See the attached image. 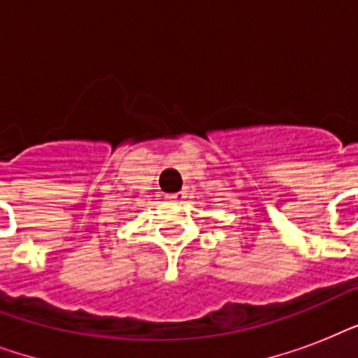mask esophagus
Returning <instances> with one entry per match:
<instances>
[{
	"label": "esophagus",
	"mask_w": 358,
	"mask_h": 358,
	"mask_svg": "<svg viewBox=\"0 0 358 358\" xmlns=\"http://www.w3.org/2000/svg\"><path fill=\"white\" fill-rule=\"evenodd\" d=\"M169 202H184V193H171V195H165Z\"/></svg>",
	"instance_id": "obj_1"
}]
</instances>
